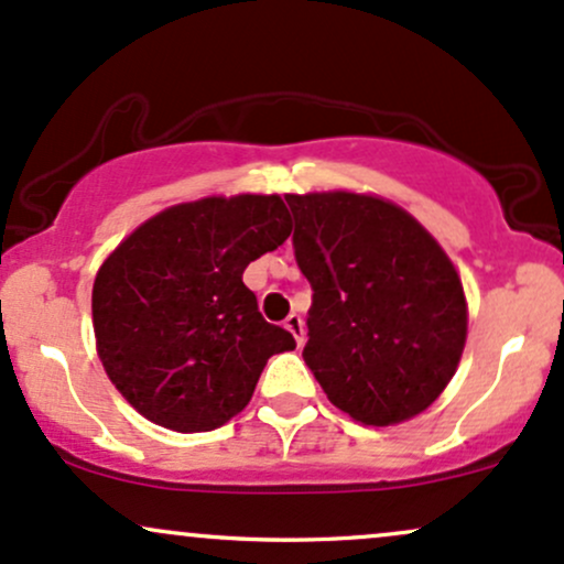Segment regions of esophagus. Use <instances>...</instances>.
I'll list each match as a JSON object with an SVG mask.
<instances>
[{"instance_id":"esophagus-1","label":"esophagus","mask_w":564,"mask_h":564,"mask_svg":"<svg viewBox=\"0 0 564 564\" xmlns=\"http://www.w3.org/2000/svg\"><path fill=\"white\" fill-rule=\"evenodd\" d=\"M284 328L293 333V338L299 347L304 344V317H301V314H290V317L284 319Z\"/></svg>"}]
</instances>
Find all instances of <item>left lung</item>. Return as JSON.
Segmentation results:
<instances>
[{
  "label": "left lung",
  "mask_w": 564,
  "mask_h": 564,
  "mask_svg": "<svg viewBox=\"0 0 564 564\" xmlns=\"http://www.w3.org/2000/svg\"><path fill=\"white\" fill-rule=\"evenodd\" d=\"M312 284L304 360L328 401L362 425L411 420L444 392L468 333L463 282L409 212L333 191L284 196Z\"/></svg>",
  "instance_id": "obj_1"
}]
</instances>
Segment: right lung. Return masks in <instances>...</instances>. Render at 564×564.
Masks as SVG:
<instances>
[{
	"label": "right lung",
	"mask_w": 564,
	"mask_h": 564,
	"mask_svg": "<svg viewBox=\"0 0 564 564\" xmlns=\"http://www.w3.org/2000/svg\"><path fill=\"white\" fill-rule=\"evenodd\" d=\"M290 231L280 196H212L159 212L101 263L96 349L139 414L177 433L226 425L250 403L265 360L295 349L241 282Z\"/></svg>",
	"instance_id": "right-lung-1"
}]
</instances>
